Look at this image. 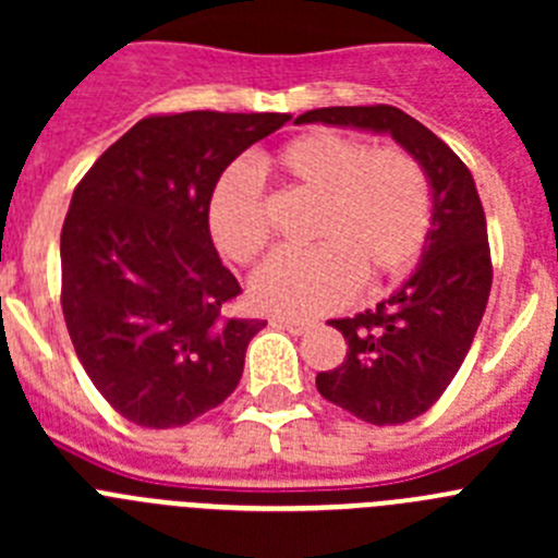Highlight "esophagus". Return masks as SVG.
Returning <instances> with one entry per match:
<instances>
[{"label": "esophagus", "instance_id": "1", "mask_svg": "<svg viewBox=\"0 0 558 558\" xmlns=\"http://www.w3.org/2000/svg\"><path fill=\"white\" fill-rule=\"evenodd\" d=\"M274 324L276 327H284L288 332H293V335H304L315 327L310 318H274Z\"/></svg>", "mask_w": 558, "mask_h": 558}]
</instances>
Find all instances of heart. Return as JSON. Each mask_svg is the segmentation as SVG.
<instances>
[{
    "instance_id": "1",
    "label": "heart",
    "mask_w": 558,
    "mask_h": 558,
    "mask_svg": "<svg viewBox=\"0 0 558 558\" xmlns=\"http://www.w3.org/2000/svg\"><path fill=\"white\" fill-rule=\"evenodd\" d=\"M274 167L318 201L310 251H279L251 276V299L270 313L338 307L357 279L379 284L408 274L430 231V184L402 147H366L335 131H310L276 153ZM220 254L254 263L270 240L263 201L245 170L226 172L209 201Z\"/></svg>"
}]
</instances>
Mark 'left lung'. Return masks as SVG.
<instances>
[{
    "label": "left lung",
    "mask_w": 558,
    "mask_h": 558,
    "mask_svg": "<svg viewBox=\"0 0 558 558\" xmlns=\"http://www.w3.org/2000/svg\"><path fill=\"white\" fill-rule=\"evenodd\" d=\"M295 122L388 133L430 184L433 218L416 270L374 310L329 322L347 338V360L315 377L324 399L363 422L402 425L450 386L489 302V234L475 179L430 128L393 106L315 108Z\"/></svg>",
    "instance_id": "8db88e82"
}]
</instances>
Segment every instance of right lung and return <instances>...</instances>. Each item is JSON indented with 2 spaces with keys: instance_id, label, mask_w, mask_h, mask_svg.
<instances>
[{
  "instance_id": "obj_1",
  "label": "right lung",
  "mask_w": 558,
  "mask_h": 558,
  "mask_svg": "<svg viewBox=\"0 0 558 558\" xmlns=\"http://www.w3.org/2000/svg\"><path fill=\"white\" fill-rule=\"evenodd\" d=\"M288 120L147 117L77 184L61 231L63 318L88 379L133 425H190L243 377L265 322L226 313L240 284L211 243L209 201L226 167Z\"/></svg>"
}]
</instances>
